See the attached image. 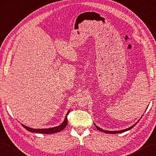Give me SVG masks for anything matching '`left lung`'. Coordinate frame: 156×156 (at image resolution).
Wrapping results in <instances>:
<instances>
[{"label": "left lung", "instance_id": "obj_1", "mask_svg": "<svg viewBox=\"0 0 156 156\" xmlns=\"http://www.w3.org/2000/svg\"><path fill=\"white\" fill-rule=\"evenodd\" d=\"M139 120H139L138 121H137V122H139ZM137 122H136L135 124L133 125L132 126H130V127H129V128H128V129H124V130H116V131H109V130H103L102 129H101V128H99V126H97L95 124H94V126H95L97 129H98L99 131H101V132H103V133H108V134H116V133H124V132H126V131H127V130H130L131 129H133V128L135 126V125L137 124Z\"/></svg>", "mask_w": 156, "mask_h": 156}]
</instances>
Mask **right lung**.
<instances>
[{"label": "right lung", "mask_w": 156, "mask_h": 156, "mask_svg": "<svg viewBox=\"0 0 156 156\" xmlns=\"http://www.w3.org/2000/svg\"><path fill=\"white\" fill-rule=\"evenodd\" d=\"M70 110H69L67 113V114L66 115V118H65V120H63V122L59 126H57L56 127H53V128H49V129H32V128H30V127H27L25 125L23 124H21L22 125V126L23 128H25V129L30 131V132L31 133H42V134H53V133H59L60 131H62L63 129H65L66 127L67 124H68V115L69 114Z\"/></svg>", "instance_id": "obj_1"}]
</instances>
